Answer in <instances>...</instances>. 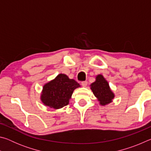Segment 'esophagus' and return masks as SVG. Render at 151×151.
<instances>
[{"label":"esophagus","mask_w":151,"mask_h":151,"mask_svg":"<svg viewBox=\"0 0 151 151\" xmlns=\"http://www.w3.org/2000/svg\"><path fill=\"white\" fill-rule=\"evenodd\" d=\"M87 84H88L87 81H83L81 83V85L83 86V87H86V86H87Z\"/></svg>","instance_id":"1"}]
</instances>
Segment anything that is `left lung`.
<instances>
[{
	"mask_svg": "<svg viewBox=\"0 0 151 151\" xmlns=\"http://www.w3.org/2000/svg\"><path fill=\"white\" fill-rule=\"evenodd\" d=\"M90 86L94 95L96 97L101 105H106L112 102L114 98V94L110 88L108 81L103 75H97L96 81Z\"/></svg>",
	"mask_w": 151,
	"mask_h": 151,
	"instance_id": "8db88e82",
	"label": "left lung"
}]
</instances>
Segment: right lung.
I'll use <instances>...</instances> for the list:
<instances>
[{"label":"right lung","mask_w":151,"mask_h":151,"mask_svg":"<svg viewBox=\"0 0 151 151\" xmlns=\"http://www.w3.org/2000/svg\"><path fill=\"white\" fill-rule=\"evenodd\" d=\"M80 85L65 74H59L43 86L40 100L45 106L59 109L69 103L73 91Z\"/></svg>","instance_id":"obj_1"}]
</instances>
